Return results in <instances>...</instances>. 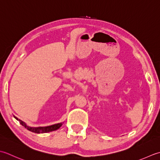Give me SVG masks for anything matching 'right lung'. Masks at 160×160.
<instances>
[{"label": "right lung", "mask_w": 160, "mask_h": 160, "mask_svg": "<svg viewBox=\"0 0 160 160\" xmlns=\"http://www.w3.org/2000/svg\"><path fill=\"white\" fill-rule=\"evenodd\" d=\"M14 118L18 120L21 124L22 126H23L25 128H27L28 130H30V131L32 132H35V133H43V132H51V131H53V130H56L58 129L62 126V123H57V124H54V125L46 126V127H37V128H32V127H30L26 125L23 122H22L20 119H18L17 117H14Z\"/></svg>", "instance_id": "obj_1"}]
</instances>
